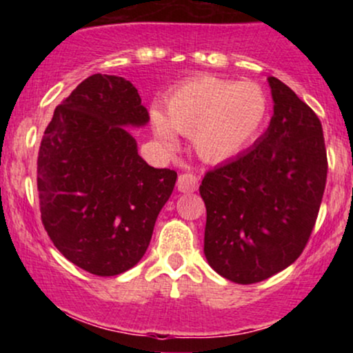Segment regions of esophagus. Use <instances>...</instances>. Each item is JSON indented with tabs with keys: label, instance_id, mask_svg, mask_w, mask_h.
I'll return each mask as SVG.
<instances>
[{
	"label": "esophagus",
	"instance_id": "34e87169",
	"mask_svg": "<svg viewBox=\"0 0 353 353\" xmlns=\"http://www.w3.org/2000/svg\"><path fill=\"white\" fill-rule=\"evenodd\" d=\"M197 188H199V179L194 174L184 172L177 179V190H181V192H194Z\"/></svg>",
	"mask_w": 353,
	"mask_h": 353
}]
</instances>
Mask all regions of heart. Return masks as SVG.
I'll list each match as a JSON object with an SVG mask.
<instances>
[{"label":"heart","mask_w":353,"mask_h":353,"mask_svg":"<svg viewBox=\"0 0 353 353\" xmlns=\"http://www.w3.org/2000/svg\"><path fill=\"white\" fill-rule=\"evenodd\" d=\"M164 114L152 111L154 134L168 148L174 131L190 136L194 151L208 163L232 159L264 128L269 101L259 84L197 76L165 96Z\"/></svg>","instance_id":"heart-1"}]
</instances>
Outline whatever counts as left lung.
<instances>
[{"instance_id": "obj_1", "label": "left lung", "mask_w": 353, "mask_h": 353, "mask_svg": "<svg viewBox=\"0 0 353 353\" xmlns=\"http://www.w3.org/2000/svg\"><path fill=\"white\" fill-rule=\"evenodd\" d=\"M274 116L252 149L205 172L204 254L222 277L255 283L303 252L327 182L320 119L289 86L269 78Z\"/></svg>"}]
</instances>
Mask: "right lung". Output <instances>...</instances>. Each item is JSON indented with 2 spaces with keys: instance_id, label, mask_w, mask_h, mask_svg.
<instances>
[{
  "instance_id": "add662e5",
  "label": "right lung",
  "mask_w": 353,
  "mask_h": 353,
  "mask_svg": "<svg viewBox=\"0 0 353 353\" xmlns=\"http://www.w3.org/2000/svg\"><path fill=\"white\" fill-rule=\"evenodd\" d=\"M148 109L121 76L92 74L54 109L38 152V192L48 236L89 274H123L143 259L177 172L154 169L124 125Z\"/></svg>"
}]
</instances>
